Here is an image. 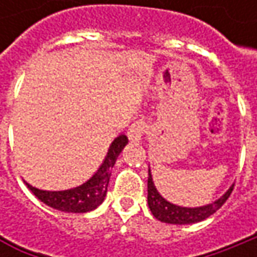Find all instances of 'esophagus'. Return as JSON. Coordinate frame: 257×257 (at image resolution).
<instances>
[{
    "mask_svg": "<svg viewBox=\"0 0 257 257\" xmlns=\"http://www.w3.org/2000/svg\"><path fill=\"white\" fill-rule=\"evenodd\" d=\"M144 132H146V123H144L143 120H137V121H134L130 125L128 132H127V136H128V139L132 142H140Z\"/></svg>",
    "mask_w": 257,
    "mask_h": 257,
    "instance_id": "esophagus-1",
    "label": "esophagus"
}]
</instances>
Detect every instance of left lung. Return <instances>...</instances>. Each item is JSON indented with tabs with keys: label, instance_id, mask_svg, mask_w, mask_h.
<instances>
[{
	"label": "left lung",
	"instance_id": "1",
	"mask_svg": "<svg viewBox=\"0 0 257 257\" xmlns=\"http://www.w3.org/2000/svg\"><path fill=\"white\" fill-rule=\"evenodd\" d=\"M233 186L229 187V190L224 193L220 199H217L216 202L210 203V204L200 206V207H182V206L167 202L164 197H162V194L157 192V189L154 186L152 173L149 169L147 203H149V207H150V210L157 220L164 223H172V224H190V223L202 222L204 219H207L209 216H212L213 213L217 212L224 204V202L229 199L230 193L233 192Z\"/></svg>",
	"mask_w": 257,
	"mask_h": 257
}]
</instances>
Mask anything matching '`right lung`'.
<instances>
[{
    "label": "right lung",
    "instance_id": "obj_1",
    "mask_svg": "<svg viewBox=\"0 0 257 257\" xmlns=\"http://www.w3.org/2000/svg\"><path fill=\"white\" fill-rule=\"evenodd\" d=\"M128 143L127 136L120 134L108 149V153L105 156L104 162L98 167V170L94 173L93 176L83 183L81 186H77L74 189L61 190V192H47L40 190L37 187H33L31 184L25 182L27 187L34 193L37 199L45 203L47 206L68 213H87L97 209L103 203L107 186L110 182L111 169L115 164V160L118 154L121 153L124 146Z\"/></svg>",
    "mask_w": 257,
    "mask_h": 257
}]
</instances>
